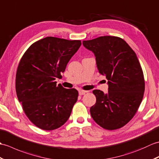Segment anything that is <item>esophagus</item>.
I'll return each mask as SVG.
<instances>
[{
  "label": "esophagus",
  "mask_w": 159,
  "mask_h": 159,
  "mask_svg": "<svg viewBox=\"0 0 159 159\" xmlns=\"http://www.w3.org/2000/svg\"><path fill=\"white\" fill-rule=\"evenodd\" d=\"M86 93H87V91H85V90H79V94L80 95H84V94H85Z\"/></svg>",
  "instance_id": "obj_1"
}]
</instances>
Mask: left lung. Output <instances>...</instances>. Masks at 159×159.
<instances>
[{
  "label": "left lung",
  "instance_id": "left-lung-1",
  "mask_svg": "<svg viewBox=\"0 0 159 159\" xmlns=\"http://www.w3.org/2000/svg\"><path fill=\"white\" fill-rule=\"evenodd\" d=\"M82 43L94 54L98 72L108 80L107 93L93 92L97 101L90 109L92 118L103 129L121 128L135 114L145 90L137 55L125 41L117 37H99Z\"/></svg>",
  "mask_w": 159,
  "mask_h": 159
}]
</instances>
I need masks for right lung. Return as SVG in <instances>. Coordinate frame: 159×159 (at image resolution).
<instances>
[{
	"mask_svg": "<svg viewBox=\"0 0 159 159\" xmlns=\"http://www.w3.org/2000/svg\"><path fill=\"white\" fill-rule=\"evenodd\" d=\"M82 45L80 40L47 37L32 44L21 58L16 73L17 97L26 116L37 127L50 130L67 121L78 97L55 80Z\"/></svg>",
	"mask_w": 159,
	"mask_h": 159,
	"instance_id": "add662e5",
	"label": "right lung"
}]
</instances>
